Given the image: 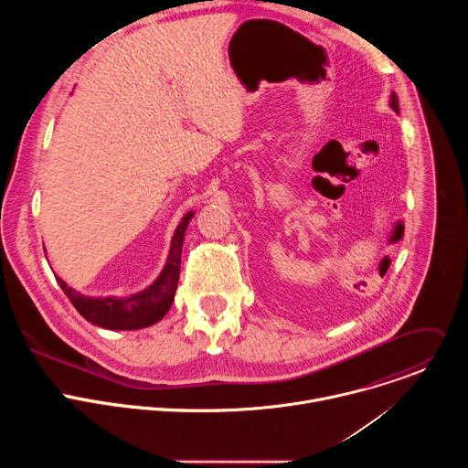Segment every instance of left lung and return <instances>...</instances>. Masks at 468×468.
Listing matches in <instances>:
<instances>
[{
    "label": "left lung",
    "instance_id": "left-lung-1",
    "mask_svg": "<svg viewBox=\"0 0 468 468\" xmlns=\"http://www.w3.org/2000/svg\"><path fill=\"white\" fill-rule=\"evenodd\" d=\"M390 107H392L394 111H399V109H398V98H396V94L390 96Z\"/></svg>",
    "mask_w": 468,
    "mask_h": 468
}]
</instances>
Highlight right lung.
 Wrapping results in <instances>:
<instances>
[{
    "mask_svg": "<svg viewBox=\"0 0 468 468\" xmlns=\"http://www.w3.org/2000/svg\"><path fill=\"white\" fill-rule=\"evenodd\" d=\"M192 218V213L185 215L181 224L177 226L170 255L165 264V271L157 278V282L148 287L146 291L133 294L129 298H89L80 292H76L72 287L66 285L60 278H57V283L64 291V294L70 298L74 307L80 311V314L107 329H141L148 327L155 322H159L170 309L174 302V294L177 289L179 280V264H181V248H183V237L185 229Z\"/></svg>",
    "mask_w": 468,
    "mask_h": 468,
    "instance_id": "obj_1",
    "label": "right lung"
}]
</instances>
